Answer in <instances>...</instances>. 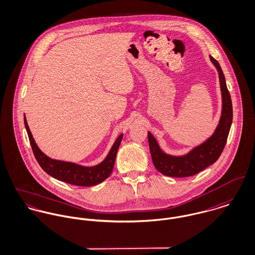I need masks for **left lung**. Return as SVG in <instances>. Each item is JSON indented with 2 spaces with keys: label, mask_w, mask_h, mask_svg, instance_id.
Segmentation results:
<instances>
[{
  "label": "left lung",
  "mask_w": 255,
  "mask_h": 255,
  "mask_svg": "<svg viewBox=\"0 0 255 255\" xmlns=\"http://www.w3.org/2000/svg\"><path fill=\"white\" fill-rule=\"evenodd\" d=\"M209 59L218 72L222 97L221 116L218 125L209 138L200 145L193 147L184 155L179 156L165 153L159 145L157 139L148 131V142L152 161L155 167L163 175L171 177L194 175L216 162L225 147L233 120L231 96L219 63L210 55Z\"/></svg>",
  "instance_id": "1"
}]
</instances>
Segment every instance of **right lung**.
Wrapping results in <instances>:
<instances>
[{
    "instance_id": "right-lung-1",
    "label": "right lung",
    "mask_w": 255,
    "mask_h": 255,
    "mask_svg": "<svg viewBox=\"0 0 255 255\" xmlns=\"http://www.w3.org/2000/svg\"><path fill=\"white\" fill-rule=\"evenodd\" d=\"M24 125L36 160L46 173L52 176L53 178L72 185L89 187L101 183L111 174L116 160L117 152L124 136L123 133L119 135L113 146L111 147L109 153L107 154L106 158L102 162L92 166H86L78 164L76 162H64L47 157L36 144L35 139L33 137L28 127L25 116Z\"/></svg>"
}]
</instances>
